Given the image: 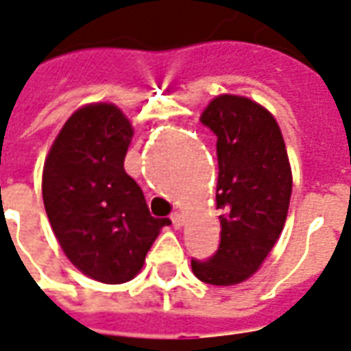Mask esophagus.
Instances as JSON below:
<instances>
[{"instance_id": "1", "label": "esophagus", "mask_w": 351, "mask_h": 351, "mask_svg": "<svg viewBox=\"0 0 351 351\" xmlns=\"http://www.w3.org/2000/svg\"><path fill=\"white\" fill-rule=\"evenodd\" d=\"M170 221H172L173 228H181V226H183V215L179 213V211H173V213L170 215Z\"/></svg>"}]
</instances>
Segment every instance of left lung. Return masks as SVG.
<instances>
[{
    "mask_svg": "<svg viewBox=\"0 0 351 351\" xmlns=\"http://www.w3.org/2000/svg\"><path fill=\"white\" fill-rule=\"evenodd\" d=\"M200 121L217 136L221 243L209 260L191 265L202 282L232 286L260 269L282 232L290 162L275 117L247 97H215Z\"/></svg>",
    "mask_w": 351,
    "mask_h": 351,
    "instance_id": "obj_1",
    "label": "left lung"
}]
</instances>
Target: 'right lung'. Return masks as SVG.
Instances as JSON below:
<instances>
[{"label":"right lung","instance_id":"obj_1","mask_svg":"<svg viewBox=\"0 0 351 351\" xmlns=\"http://www.w3.org/2000/svg\"><path fill=\"white\" fill-rule=\"evenodd\" d=\"M132 127L114 104L76 110L50 147L43 200L74 267L106 284L134 278L170 219L151 217L144 193L125 172Z\"/></svg>","mask_w":351,"mask_h":351}]
</instances>
